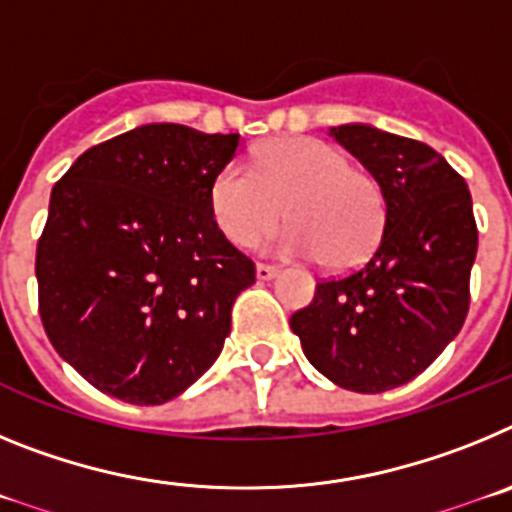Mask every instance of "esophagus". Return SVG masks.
Instances as JSON below:
<instances>
[{
    "label": "esophagus",
    "mask_w": 512,
    "mask_h": 512,
    "mask_svg": "<svg viewBox=\"0 0 512 512\" xmlns=\"http://www.w3.org/2000/svg\"><path fill=\"white\" fill-rule=\"evenodd\" d=\"M279 274L277 266H269V264H256V279L259 282H269V279H274Z\"/></svg>",
    "instance_id": "esophagus-1"
}]
</instances>
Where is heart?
Returning <instances> with one entry per match:
<instances>
[{"label": "heart", "instance_id": "obj_1", "mask_svg": "<svg viewBox=\"0 0 512 512\" xmlns=\"http://www.w3.org/2000/svg\"><path fill=\"white\" fill-rule=\"evenodd\" d=\"M287 217L274 248L323 259L333 271L356 269L377 248L384 194L351 158L318 138H277L253 153V171L225 164L210 182V212L235 246H251Z\"/></svg>", "mask_w": 512, "mask_h": 512}]
</instances>
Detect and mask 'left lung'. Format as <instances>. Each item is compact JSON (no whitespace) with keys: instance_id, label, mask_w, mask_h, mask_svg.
Returning a JSON list of instances; mask_svg holds the SVG:
<instances>
[{"instance_id":"left-lung-1","label":"left lung","mask_w":512,"mask_h":512,"mask_svg":"<svg viewBox=\"0 0 512 512\" xmlns=\"http://www.w3.org/2000/svg\"><path fill=\"white\" fill-rule=\"evenodd\" d=\"M384 194L372 259L315 287L289 325L330 382L377 395L408 384L456 338L469 310L477 223L467 182L420 140L366 122L328 130Z\"/></svg>"}]
</instances>
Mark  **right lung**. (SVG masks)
Masks as SVG:
<instances>
[{
    "label": "right lung",
    "mask_w": 512,
    "mask_h": 512,
    "mask_svg": "<svg viewBox=\"0 0 512 512\" xmlns=\"http://www.w3.org/2000/svg\"><path fill=\"white\" fill-rule=\"evenodd\" d=\"M241 135L151 122L81 153L38 241L40 318L99 392L164 405L215 364L256 266L217 228L210 182Z\"/></svg>",
    "instance_id": "1"
}]
</instances>
